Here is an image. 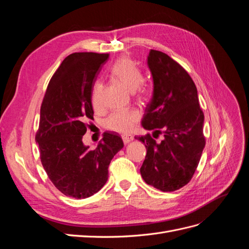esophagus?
Segmentation results:
<instances>
[{"instance_id": "34e87169", "label": "esophagus", "mask_w": 249, "mask_h": 249, "mask_svg": "<svg viewBox=\"0 0 249 249\" xmlns=\"http://www.w3.org/2000/svg\"><path fill=\"white\" fill-rule=\"evenodd\" d=\"M134 137L132 135H123V141L124 144H127V143H130L131 141H133Z\"/></svg>"}]
</instances>
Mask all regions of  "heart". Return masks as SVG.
<instances>
[{
	"instance_id": "1",
	"label": "heart",
	"mask_w": 249,
	"mask_h": 249,
	"mask_svg": "<svg viewBox=\"0 0 249 249\" xmlns=\"http://www.w3.org/2000/svg\"><path fill=\"white\" fill-rule=\"evenodd\" d=\"M110 74L113 79L119 82L129 91H136L143 82V74L139 67L129 58H120L113 63L110 69ZM102 83L95 82L92 87L91 102L94 108H99L102 105ZM144 91H141L143 94ZM140 118V113L136 109L120 110L113 112L106 120V126L109 130L118 133H127Z\"/></svg>"
}]
</instances>
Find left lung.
Segmentation results:
<instances>
[{
	"label": "left lung",
	"mask_w": 249,
	"mask_h": 249,
	"mask_svg": "<svg viewBox=\"0 0 249 249\" xmlns=\"http://www.w3.org/2000/svg\"><path fill=\"white\" fill-rule=\"evenodd\" d=\"M147 66L153 77V96L141 120L147 134L135 137L144 143L145 160L142 178L163 192L176 191L190 182L197 168L203 147L205 116L198 103L197 89L188 72L162 52L150 50Z\"/></svg>",
	"instance_id": "8db88e82"
}]
</instances>
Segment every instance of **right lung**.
<instances>
[{"label":"right lung","mask_w":249,"mask_h":249,"mask_svg":"<svg viewBox=\"0 0 249 249\" xmlns=\"http://www.w3.org/2000/svg\"><path fill=\"white\" fill-rule=\"evenodd\" d=\"M109 54L73 53L52 77L40 108L38 143L42 166L66 196H91L106 184L111 160L124 147L115 133L104 134L95 149L83 143L85 122L93 119L92 87Z\"/></svg>","instance_id":"obj_1"}]
</instances>
